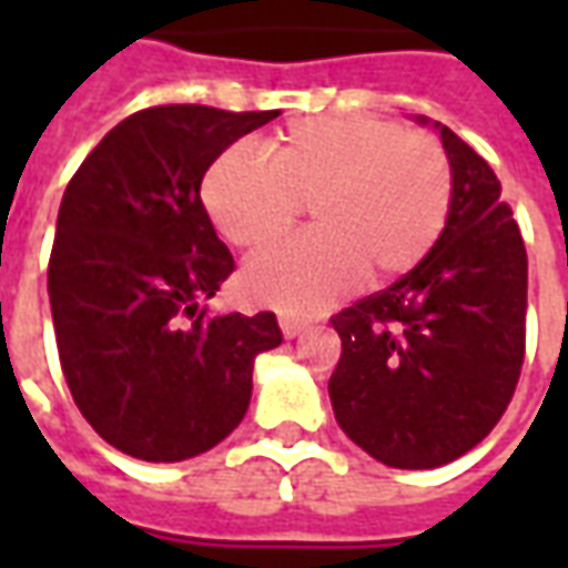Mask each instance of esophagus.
Segmentation results:
<instances>
[{
  "mask_svg": "<svg viewBox=\"0 0 568 568\" xmlns=\"http://www.w3.org/2000/svg\"><path fill=\"white\" fill-rule=\"evenodd\" d=\"M280 328H283L285 337H297V334L307 328V322L295 320V316H280Z\"/></svg>",
  "mask_w": 568,
  "mask_h": 568,
  "instance_id": "34e87169",
  "label": "esophagus"
}]
</instances>
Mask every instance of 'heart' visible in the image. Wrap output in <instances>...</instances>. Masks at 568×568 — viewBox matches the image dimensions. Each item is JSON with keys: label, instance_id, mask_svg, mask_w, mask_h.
I'll return each instance as SVG.
<instances>
[{"label": "heart", "instance_id": "1", "mask_svg": "<svg viewBox=\"0 0 568 568\" xmlns=\"http://www.w3.org/2000/svg\"><path fill=\"white\" fill-rule=\"evenodd\" d=\"M310 203L316 234L258 252L243 295L285 316H313L362 276L389 283L417 267L447 227L453 170L428 133L371 115L304 118L264 142V158L227 151L203 179V206L236 248L283 236Z\"/></svg>", "mask_w": 568, "mask_h": 568}]
</instances>
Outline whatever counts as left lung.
Returning a JSON list of instances; mask_svg holds the SVG:
<instances>
[{
	"instance_id": "1",
	"label": "left lung",
	"mask_w": 568,
	"mask_h": 568,
	"mask_svg": "<svg viewBox=\"0 0 568 568\" xmlns=\"http://www.w3.org/2000/svg\"><path fill=\"white\" fill-rule=\"evenodd\" d=\"M435 128L453 170L444 234L398 283L332 320L344 346L328 381L337 426L393 468H438L480 444L524 368V236L489 163Z\"/></svg>"
}]
</instances>
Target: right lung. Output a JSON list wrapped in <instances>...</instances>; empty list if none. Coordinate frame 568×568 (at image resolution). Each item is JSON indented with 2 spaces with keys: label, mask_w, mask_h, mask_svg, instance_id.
<instances>
[{
  "label": "right lung",
  "mask_w": 568,
  "mask_h": 568,
  "mask_svg": "<svg viewBox=\"0 0 568 568\" xmlns=\"http://www.w3.org/2000/svg\"><path fill=\"white\" fill-rule=\"evenodd\" d=\"M280 112L154 105L124 118L67 185L48 261L60 368L81 417L145 463H182L246 417L273 313L210 316L234 271L200 182Z\"/></svg>",
  "instance_id": "add662e5"
}]
</instances>
